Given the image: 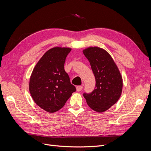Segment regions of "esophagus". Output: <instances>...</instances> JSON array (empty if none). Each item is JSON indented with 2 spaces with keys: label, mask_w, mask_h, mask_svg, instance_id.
<instances>
[{
  "label": "esophagus",
  "mask_w": 151,
  "mask_h": 151,
  "mask_svg": "<svg viewBox=\"0 0 151 151\" xmlns=\"http://www.w3.org/2000/svg\"><path fill=\"white\" fill-rule=\"evenodd\" d=\"M83 89L82 86H76V91H80Z\"/></svg>",
  "instance_id": "obj_1"
}]
</instances>
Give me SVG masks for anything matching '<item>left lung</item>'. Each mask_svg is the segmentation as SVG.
Instances as JSON below:
<instances>
[{
  "instance_id": "obj_1",
  "label": "left lung",
  "mask_w": 151,
  "mask_h": 151,
  "mask_svg": "<svg viewBox=\"0 0 151 151\" xmlns=\"http://www.w3.org/2000/svg\"><path fill=\"white\" fill-rule=\"evenodd\" d=\"M89 61L96 85L91 93L83 96L90 107L98 112L107 110L119 99L122 90V78L111 56L98 47H90L83 51Z\"/></svg>"
}]
</instances>
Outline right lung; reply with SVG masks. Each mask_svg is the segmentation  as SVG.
<instances>
[{
	"label": "right lung",
	"mask_w": 151,
	"mask_h": 151,
	"mask_svg": "<svg viewBox=\"0 0 151 151\" xmlns=\"http://www.w3.org/2000/svg\"><path fill=\"white\" fill-rule=\"evenodd\" d=\"M71 49L53 47L44 55L34 68L29 81V91L33 100L50 113L61 109L76 91L65 71L66 58Z\"/></svg>",
	"instance_id": "obj_1"
}]
</instances>
